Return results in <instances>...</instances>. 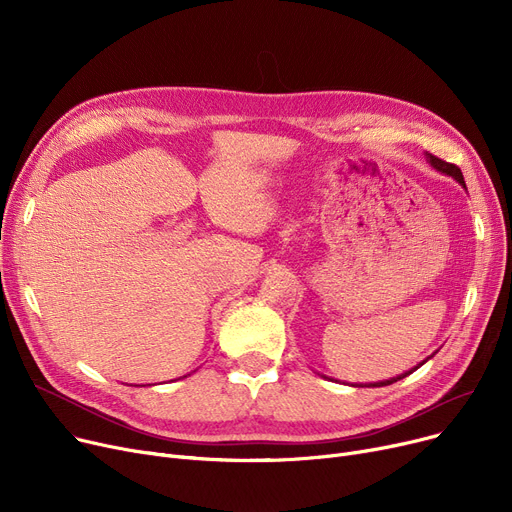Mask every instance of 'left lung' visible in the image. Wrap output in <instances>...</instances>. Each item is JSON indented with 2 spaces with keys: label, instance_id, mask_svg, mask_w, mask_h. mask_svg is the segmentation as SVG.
I'll use <instances>...</instances> for the list:
<instances>
[{
  "label": "left lung",
  "instance_id": "1",
  "mask_svg": "<svg viewBox=\"0 0 512 512\" xmlns=\"http://www.w3.org/2000/svg\"><path fill=\"white\" fill-rule=\"evenodd\" d=\"M425 157H427V164L432 166L434 170H438V172H442V174H446V176H450V178H454L456 182H459L465 191H467V184H465V178H463V172L456 168L454 164H448V161H442L440 157H436V155H432V153H425ZM429 359L432 357H427L425 361H421L419 365H415L413 369H409V371H405V373H400V375H396V378H390V380H384V382H373V384H351V386H355V388H363V386H367V388H382V386H390V384H394V382H398V380H402V378H407V375H411L415 369H419L423 363H427ZM326 378V375H324Z\"/></svg>",
  "mask_w": 512,
  "mask_h": 512
}]
</instances>
